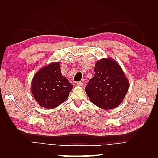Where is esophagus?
I'll use <instances>...</instances> for the list:
<instances>
[{
    "label": "esophagus",
    "instance_id": "1",
    "mask_svg": "<svg viewBox=\"0 0 158 158\" xmlns=\"http://www.w3.org/2000/svg\"><path fill=\"white\" fill-rule=\"evenodd\" d=\"M73 84H74V86H82L81 82H78V81H74L73 82Z\"/></svg>",
    "mask_w": 158,
    "mask_h": 158
}]
</instances>
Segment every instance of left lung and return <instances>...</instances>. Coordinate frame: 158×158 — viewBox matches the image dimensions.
Segmentation results:
<instances>
[{
  "instance_id": "8db88e82",
  "label": "left lung",
  "mask_w": 158,
  "mask_h": 158,
  "mask_svg": "<svg viewBox=\"0 0 158 158\" xmlns=\"http://www.w3.org/2000/svg\"><path fill=\"white\" fill-rule=\"evenodd\" d=\"M129 89V81L123 69L111 58L95 64L94 76L85 88L93 104L103 110H112L123 102Z\"/></svg>"
}]
</instances>
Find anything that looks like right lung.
I'll return each mask as SVG.
<instances>
[{"label":"right lung","mask_w":158,"mask_h":158,"mask_svg":"<svg viewBox=\"0 0 158 158\" xmlns=\"http://www.w3.org/2000/svg\"><path fill=\"white\" fill-rule=\"evenodd\" d=\"M73 86L62 76L59 62H52L38 71L31 82L33 97L46 109H54L66 100Z\"/></svg>","instance_id":"1"}]
</instances>
